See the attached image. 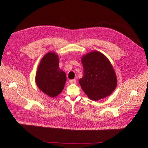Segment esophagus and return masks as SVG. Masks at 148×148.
I'll use <instances>...</instances> for the list:
<instances>
[{"mask_svg": "<svg viewBox=\"0 0 148 148\" xmlns=\"http://www.w3.org/2000/svg\"><path fill=\"white\" fill-rule=\"evenodd\" d=\"M69 83L71 84H75L76 83V80L74 79V80H69Z\"/></svg>", "mask_w": 148, "mask_h": 148, "instance_id": "obj_1", "label": "esophagus"}]
</instances>
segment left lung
<instances>
[{"instance_id": "8db88e82", "label": "left lung", "mask_w": 148, "mask_h": 148, "mask_svg": "<svg viewBox=\"0 0 148 148\" xmlns=\"http://www.w3.org/2000/svg\"><path fill=\"white\" fill-rule=\"evenodd\" d=\"M83 76L79 80L82 89L88 98L98 101L109 96L117 86L114 70L107 58L93 51L82 58Z\"/></svg>"}]
</instances>
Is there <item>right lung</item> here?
Listing matches in <instances>:
<instances>
[{
  "mask_svg": "<svg viewBox=\"0 0 148 148\" xmlns=\"http://www.w3.org/2000/svg\"><path fill=\"white\" fill-rule=\"evenodd\" d=\"M66 74L59 68V57L54 52L45 54L38 65L35 82L38 88L50 97H56L64 89Z\"/></svg>",
  "mask_w": 148,
  "mask_h": 148,
  "instance_id": "add662e5",
  "label": "right lung"
}]
</instances>
